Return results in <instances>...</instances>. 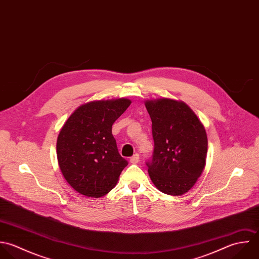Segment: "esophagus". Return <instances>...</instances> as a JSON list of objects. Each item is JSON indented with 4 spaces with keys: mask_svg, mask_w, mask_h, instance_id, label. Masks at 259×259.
Returning <instances> with one entry per match:
<instances>
[{
    "mask_svg": "<svg viewBox=\"0 0 259 259\" xmlns=\"http://www.w3.org/2000/svg\"><path fill=\"white\" fill-rule=\"evenodd\" d=\"M130 161H131L132 164H137V163L140 161V156H139V154H135L133 157H131Z\"/></svg>",
    "mask_w": 259,
    "mask_h": 259,
    "instance_id": "34e87169",
    "label": "esophagus"
}]
</instances>
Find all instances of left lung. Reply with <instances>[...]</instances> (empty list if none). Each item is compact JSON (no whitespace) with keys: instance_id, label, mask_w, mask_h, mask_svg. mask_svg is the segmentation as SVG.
I'll list each match as a JSON object with an SVG mask.
<instances>
[{"instance_id":"left-lung-1","label":"left lung","mask_w":259,"mask_h":259,"mask_svg":"<svg viewBox=\"0 0 259 259\" xmlns=\"http://www.w3.org/2000/svg\"><path fill=\"white\" fill-rule=\"evenodd\" d=\"M152 119L155 149L148 172L159 191L181 196L204 171L208 150L203 123L184 101L171 98L146 100Z\"/></svg>"}]
</instances>
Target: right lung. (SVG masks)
Masks as SVG:
<instances>
[{
  "label": "right lung",
  "mask_w": 259,
  "mask_h": 259,
  "mask_svg": "<svg viewBox=\"0 0 259 259\" xmlns=\"http://www.w3.org/2000/svg\"><path fill=\"white\" fill-rule=\"evenodd\" d=\"M131 103L127 98L87 102L60 130L56 145L59 168L79 194L99 198L116 186L127 162L117 151L111 127Z\"/></svg>",
  "instance_id": "obj_1"
}]
</instances>
